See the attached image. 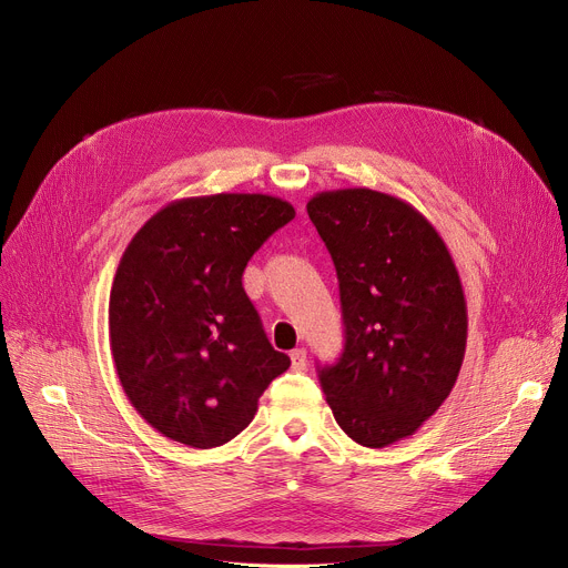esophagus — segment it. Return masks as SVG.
Instances as JSON below:
<instances>
[{"label": "esophagus", "mask_w": 568, "mask_h": 568, "mask_svg": "<svg viewBox=\"0 0 568 568\" xmlns=\"http://www.w3.org/2000/svg\"><path fill=\"white\" fill-rule=\"evenodd\" d=\"M290 362H292V371H306V364H308L306 349H304V347L292 349V352H290Z\"/></svg>", "instance_id": "esophagus-1"}]
</instances>
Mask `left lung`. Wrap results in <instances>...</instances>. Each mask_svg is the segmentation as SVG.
I'll list each match as a JSON object with an SVG mask.
<instances>
[{
    "mask_svg": "<svg viewBox=\"0 0 568 568\" xmlns=\"http://www.w3.org/2000/svg\"><path fill=\"white\" fill-rule=\"evenodd\" d=\"M308 216L332 253L345 324L341 359L320 368L338 426L382 449L416 433L452 394L467 345L458 268L430 221L373 189L324 191Z\"/></svg>",
    "mask_w": 568,
    "mask_h": 568,
    "instance_id": "left-lung-1",
    "label": "left lung"
}]
</instances>
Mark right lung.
I'll return each mask as SVG.
<instances>
[{
    "instance_id": "add662e5",
    "label": "right lung",
    "mask_w": 568,
    "mask_h": 568,
    "mask_svg": "<svg viewBox=\"0 0 568 568\" xmlns=\"http://www.w3.org/2000/svg\"><path fill=\"white\" fill-rule=\"evenodd\" d=\"M292 219L281 197L219 193L165 204L131 239L110 290V349L126 398L161 435L193 449L230 442L290 368L242 276Z\"/></svg>"
}]
</instances>
